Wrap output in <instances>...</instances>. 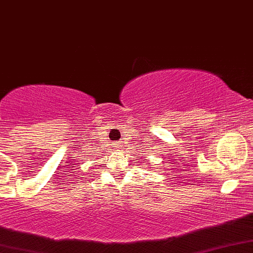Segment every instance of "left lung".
<instances>
[{"label": "left lung", "mask_w": 253, "mask_h": 253, "mask_svg": "<svg viewBox=\"0 0 253 253\" xmlns=\"http://www.w3.org/2000/svg\"><path fill=\"white\" fill-rule=\"evenodd\" d=\"M146 163H147V161H146Z\"/></svg>", "instance_id": "1"}]
</instances>
